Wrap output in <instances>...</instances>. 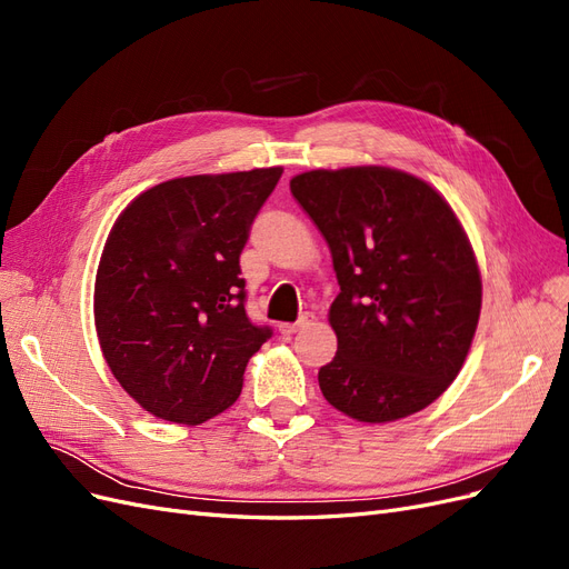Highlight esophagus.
I'll return each mask as SVG.
<instances>
[{"mask_svg":"<svg viewBox=\"0 0 569 569\" xmlns=\"http://www.w3.org/2000/svg\"><path fill=\"white\" fill-rule=\"evenodd\" d=\"M313 322H316L313 313H301L297 322H280V335H295L299 330H306V327H311Z\"/></svg>","mask_w":569,"mask_h":569,"instance_id":"obj_1","label":"esophagus"}]
</instances>
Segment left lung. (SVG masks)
<instances>
[{
    "instance_id": "1",
    "label": "left lung",
    "mask_w": 569,
    "mask_h": 569,
    "mask_svg": "<svg viewBox=\"0 0 569 569\" xmlns=\"http://www.w3.org/2000/svg\"><path fill=\"white\" fill-rule=\"evenodd\" d=\"M291 194L332 251L337 356L318 372L327 403L358 422L412 416L451 387L472 347L481 274L437 189L387 166L308 170Z\"/></svg>"
}]
</instances>
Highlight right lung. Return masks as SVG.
<instances>
[{
	"label": "right lung",
	"mask_w": 569,
	"mask_h": 569,
	"mask_svg": "<svg viewBox=\"0 0 569 569\" xmlns=\"http://www.w3.org/2000/svg\"><path fill=\"white\" fill-rule=\"evenodd\" d=\"M282 166L161 182L113 222L94 280V327L118 385L151 416L201 425L242 393L270 339L239 278L249 226Z\"/></svg>",
	"instance_id": "add662e5"
}]
</instances>
